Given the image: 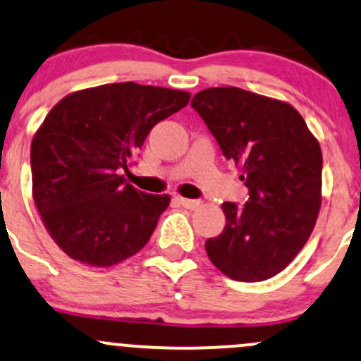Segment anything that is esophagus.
<instances>
[{
  "mask_svg": "<svg viewBox=\"0 0 361 361\" xmlns=\"http://www.w3.org/2000/svg\"><path fill=\"white\" fill-rule=\"evenodd\" d=\"M176 200H178V204L183 205L185 209H190V211H195V209L199 207V205H200V202H199V200H193V199H183V197H176Z\"/></svg>",
  "mask_w": 361,
  "mask_h": 361,
  "instance_id": "obj_1",
  "label": "esophagus"
}]
</instances>
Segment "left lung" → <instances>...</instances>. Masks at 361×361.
<instances>
[{
	"label": "left lung",
	"instance_id": "8db88e82",
	"mask_svg": "<svg viewBox=\"0 0 361 361\" xmlns=\"http://www.w3.org/2000/svg\"><path fill=\"white\" fill-rule=\"evenodd\" d=\"M192 106L240 169L248 202H224V231L205 241L224 276L259 283L279 274L314 231L322 204V150L291 104L238 87L197 92Z\"/></svg>",
	"mask_w": 361,
	"mask_h": 361
}]
</instances>
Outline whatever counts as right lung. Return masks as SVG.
I'll return each mask as SVG.
<instances>
[{"label":"right lung","instance_id":"1","mask_svg":"<svg viewBox=\"0 0 361 361\" xmlns=\"http://www.w3.org/2000/svg\"><path fill=\"white\" fill-rule=\"evenodd\" d=\"M190 92L135 82L77 90L54 106L30 145L32 197L70 259L111 267L147 245L169 195L126 183L154 125L188 104Z\"/></svg>","mask_w":361,"mask_h":361}]
</instances>
